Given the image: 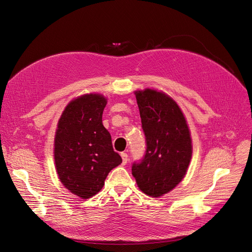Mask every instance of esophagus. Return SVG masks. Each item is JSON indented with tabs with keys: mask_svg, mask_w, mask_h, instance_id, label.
<instances>
[{
	"mask_svg": "<svg viewBox=\"0 0 252 252\" xmlns=\"http://www.w3.org/2000/svg\"><path fill=\"white\" fill-rule=\"evenodd\" d=\"M121 158H123V164L126 165L128 161V156L126 153H121Z\"/></svg>",
	"mask_w": 252,
	"mask_h": 252,
	"instance_id": "34e87169",
	"label": "esophagus"
}]
</instances>
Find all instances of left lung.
Here are the masks:
<instances>
[{
    "instance_id": "obj_1",
    "label": "left lung",
    "mask_w": 252,
    "mask_h": 252,
    "mask_svg": "<svg viewBox=\"0 0 252 252\" xmlns=\"http://www.w3.org/2000/svg\"><path fill=\"white\" fill-rule=\"evenodd\" d=\"M135 94L146 148L132 174L142 192L159 197L184 179L192 156L190 132L178 104L165 93L145 89Z\"/></svg>"
}]
</instances>
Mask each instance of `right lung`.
Returning a JSON list of instances; mask_svg holds the SVG:
<instances>
[{"instance_id":"1","label":"right lung","mask_w":252,"mask_h":252,"mask_svg":"<svg viewBox=\"0 0 252 252\" xmlns=\"http://www.w3.org/2000/svg\"><path fill=\"white\" fill-rule=\"evenodd\" d=\"M107 99L86 94L70 101L55 136V163L61 183L71 193L90 198L104 187L108 173L123 160L102 126Z\"/></svg>"}]
</instances>
